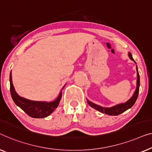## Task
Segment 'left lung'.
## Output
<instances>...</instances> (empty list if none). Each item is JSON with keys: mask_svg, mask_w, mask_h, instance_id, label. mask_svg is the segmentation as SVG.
I'll use <instances>...</instances> for the list:
<instances>
[{"mask_svg": "<svg viewBox=\"0 0 152 152\" xmlns=\"http://www.w3.org/2000/svg\"><path fill=\"white\" fill-rule=\"evenodd\" d=\"M128 56L130 58V59L132 61H133L134 63H136L135 61H134L133 58H132V54L129 52ZM136 71H137V81H136V89L135 91H134L133 96H132V98L127 100V102H124V103H121L118 104L116 105L113 106L112 107H101L100 105H98L96 104H94V102L89 101L88 99H87V103H88L89 105H90L91 107L95 109L96 110L98 111V112L102 113V114H105L110 115V116H118V115L122 114L124 112H125L126 110H129V108H131L132 106L134 105L135 102L136 101V99L138 98V92H139V87H140V76L139 74H138V67L136 66Z\"/></svg>", "mask_w": 152, "mask_h": 152, "instance_id": "1", "label": "left lung"}]
</instances>
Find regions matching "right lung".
<instances>
[{"mask_svg":"<svg viewBox=\"0 0 152 152\" xmlns=\"http://www.w3.org/2000/svg\"><path fill=\"white\" fill-rule=\"evenodd\" d=\"M10 93H11L12 98L15 104L20 109H22L28 116L34 118H45L54 112L58 106L60 100L62 97V90L65 87L64 86L62 88L59 96L56 98V99L52 102L34 101V100H28L21 97L16 92L12 83L11 72H10Z\"/></svg>","mask_w":152,"mask_h":152,"instance_id":"1","label":"right lung"}]
</instances>
